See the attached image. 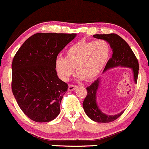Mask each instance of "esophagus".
<instances>
[{"label": "esophagus", "instance_id": "esophagus-1", "mask_svg": "<svg viewBox=\"0 0 149 149\" xmlns=\"http://www.w3.org/2000/svg\"><path fill=\"white\" fill-rule=\"evenodd\" d=\"M77 85H69L68 90H69V91H73V90H74L75 89H77Z\"/></svg>", "mask_w": 149, "mask_h": 149}]
</instances>
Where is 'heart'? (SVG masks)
<instances>
[{"label": "heart", "mask_w": 149, "mask_h": 149, "mask_svg": "<svg viewBox=\"0 0 149 149\" xmlns=\"http://www.w3.org/2000/svg\"><path fill=\"white\" fill-rule=\"evenodd\" d=\"M110 52V44L103 39L79 41L67 50L66 57H56L55 69L63 81L70 79L74 73V67L79 79L93 81L106 66Z\"/></svg>", "instance_id": "heart-1"}]
</instances>
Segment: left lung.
<instances>
[{"label": "left lung", "instance_id": "left-lung-1", "mask_svg": "<svg viewBox=\"0 0 149 149\" xmlns=\"http://www.w3.org/2000/svg\"><path fill=\"white\" fill-rule=\"evenodd\" d=\"M93 37L108 41L113 51L112 57L108 60L104 69L103 72L109 69L115 68V67H128L131 68L133 71L135 83H137L139 71V62L126 41L116 33L95 34L93 35ZM100 83V79L98 78L91 85L87 87V95L82 103L84 110L86 115L93 121L97 123L112 122L120 117L123 113L124 110L113 116V115L108 116L101 111L96 100Z\"/></svg>", "mask_w": 149, "mask_h": 149}]
</instances>
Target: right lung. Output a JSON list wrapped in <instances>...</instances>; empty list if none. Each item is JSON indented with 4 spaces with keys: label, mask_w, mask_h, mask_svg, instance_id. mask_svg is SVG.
<instances>
[{
    "label": "right lung",
    "mask_w": 149,
    "mask_h": 149,
    "mask_svg": "<svg viewBox=\"0 0 149 149\" xmlns=\"http://www.w3.org/2000/svg\"><path fill=\"white\" fill-rule=\"evenodd\" d=\"M76 33H37L22 44L12 62V92L24 114L35 122H49L60 113L68 89L58 77L55 60Z\"/></svg>",
    "instance_id": "1"
}]
</instances>
